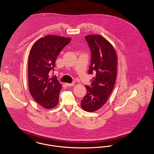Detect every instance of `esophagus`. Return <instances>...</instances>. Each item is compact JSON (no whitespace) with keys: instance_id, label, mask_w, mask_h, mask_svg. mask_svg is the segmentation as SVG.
I'll list each match as a JSON object with an SVG mask.
<instances>
[{"instance_id":"esophagus-1","label":"esophagus","mask_w":154,"mask_h":154,"mask_svg":"<svg viewBox=\"0 0 154 154\" xmlns=\"http://www.w3.org/2000/svg\"><path fill=\"white\" fill-rule=\"evenodd\" d=\"M74 84H75L74 83H66V85L68 87H72L74 85Z\"/></svg>"}]
</instances>
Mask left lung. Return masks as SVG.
<instances>
[{"instance_id": "obj_1", "label": "left lung", "mask_w": 154, "mask_h": 154, "mask_svg": "<svg viewBox=\"0 0 154 154\" xmlns=\"http://www.w3.org/2000/svg\"><path fill=\"white\" fill-rule=\"evenodd\" d=\"M91 51L89 73L95 72L91 87L85 85L87 92L81 100L82 109L92 112L102 107L108 100L115 85L117 74L118 56L113 46L103 36H85Z\"/></svg>"}]
</instances>
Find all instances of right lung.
Wrapping results in <instances>:
<instances>
[{
    "instance_id": "obj_1",
    "label": "right lung",
    "mask_w": 154,
    "mask_h": 154,
    "mask_svg": "<svg viewBox=\"0 0 154 154\" xmlns=\"http://www.w3.org/2000/svg\"><path fill=\"white\" fill-rule=\"evenodd\" d=\"M71 38L46 35L37 40L31 47L28 56V86L31 96L45 109L56 107L62 85L50 72L56 59ZM53 77V76H52Z\"/></svg>"
}]
</instances>
